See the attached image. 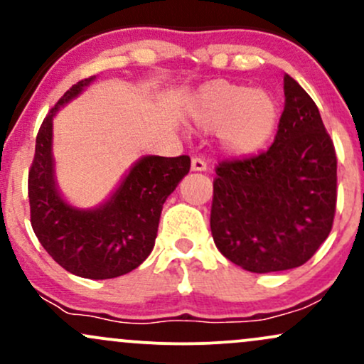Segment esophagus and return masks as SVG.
<instances>
[{"label":"esophagus","instance_id":"esophagus-1","mask_svg":"<svg viewBox=\"0 0 364 364\" xmlns=\"http://www.w3.org/2000/svg\"><path fill=\"white\" fill-rule=\"evenodd\" d=\"M191 171H207V162L202 157L191 159Z\"/></svg>","mask_w":364,"mask_h":364}]
</instances>
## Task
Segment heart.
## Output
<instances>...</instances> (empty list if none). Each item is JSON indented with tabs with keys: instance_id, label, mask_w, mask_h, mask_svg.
<instances>
[{
	"instance_id": "obj_1",
	"label": "heart",
	"mask_w": 364,
	"mask_h": 364,
	"mask_svg": "<svg viewBox=\"0 0 364 364\" xmlns=\"http://www.w3.org/2000/svg\"><path fill=\"white\" fill-rule=\"evenodd\" d=\"M190 116L202 132H217L224 152L246 157L257 154L272 139L279 109L272 95L265 90L214 80L196 94Z\"/></svg>"
}]
</instances>
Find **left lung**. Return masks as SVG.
<instances>
[{
    "label": "left lung",
    "mask_w": 364,
    "mask_h": 364,
    "mask_svg": "<svg viewBox=\"0 0 364 364\" xmlns=\"http://www.w3.org/2000/svg\"><path fill=\"white\" fill-rule=\"evenodd\" d=\"M269 150L215 168L210 231L241 269L267 274L303 265L332 231L337 157L318 107L289 75Z\"/></svg>",
    "instance_id": "8db88e82"
}]
</instances>
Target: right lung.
<instances>
[{"instance_id": "add662e5", "label": "right lung", "mask_w": 364, "mask_h": 364, "mask_svg": "<svg viewBox=\"0 0 364 364\" xmlns=\"http://www.w3.org/2000/svg\"><path fill=\"white\" fill-rule=\"evenodd\" d=\"M94 77L77 82L48 112L28 171L31 224L44 250L65 270L85 279L132 272L152 252L166 198L190 171V157H141L101 207L83 210L61 198L54 181L53 118Z\"/></svg>"}]
</instances>
